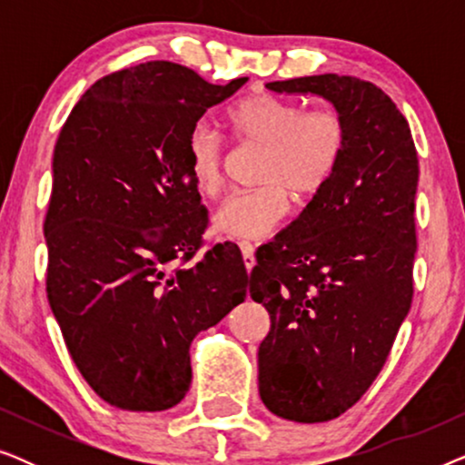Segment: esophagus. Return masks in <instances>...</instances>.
Segmentation results:
<instances>
[{
    "label": "esophagus",
    "mask_w": 465,
    "mask_h": 465,
    "mask_svg": "<svg viewBox=\"0 0 465 465\" xmlns=\"http://www.w3.org/2000/svg\"><path fill=\"white\" fill-rule=\"evenodd\" d=\"M239 247H241V253H243L245 269H247V272H250L253 269V264H256V258H253V245L247 243V241H241Z\"/></svg>",
    "instance_id": "obj_1"
}]
</instances>
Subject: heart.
<instances>
[{
    "instance_id": "obj_1",
    "label": "heart",
    "mask_w": 465,
    "mask_h": 465,
    "mask_svg": "<svg viewBox=\"0 0 465 465\" xmlns=\"http://www.w3.org/2000/svg\"><path fill=\"white\" fill-rule=\"evenodd\" d=\"M239 142L264 148L258 182L262 186L231 194L212 215V228L232 239H262L285 220L290 194L311 199L332 180L347 150V123L334 110L304 112L294 101L253 94L226 114ZM186 167L203 196H215L224 173V143L196 126L186 143Z\"/></svg>"
}]
</instances>
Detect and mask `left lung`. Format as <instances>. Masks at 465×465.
<instances>
[{"label": "left lung", "mask_w": 465, "mask_h": 465, "mask_svg": "<svg viewBox=\"0 0 465 465\" xmlns=\"http://www.w3.org/2000/svg\"><path fill=\"white\" fill-rule=\"evenodd\" d=\"M345 118V156L302 213L258 252L250 296L271 315L258 390L272 415L322 423L364 396L412 301L417 150L396 104L353 75L269 82Z\"/></svg>", "instance_id": "left-lung-1"}]
</instances>
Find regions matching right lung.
<instances>
[{"instance_id": "add662e5", "label": "right lung", "mask_w": 465, "mask_h": 465, "mask_svg": "<svg viewBox=\"0 0 465 465\" xmlns=\"http://www.w3.org/2000/svg\"><path fill=\"white\" fill-rule=\"evenodd\" d=\"M245 82L209 84L177 63H142L94 82L56 139L44 222L48 302L80 374L116 409L182 402L190 342L245 301L237 245L180 266L207 226L188 137Z\"/></svg>"}]
</instances>
